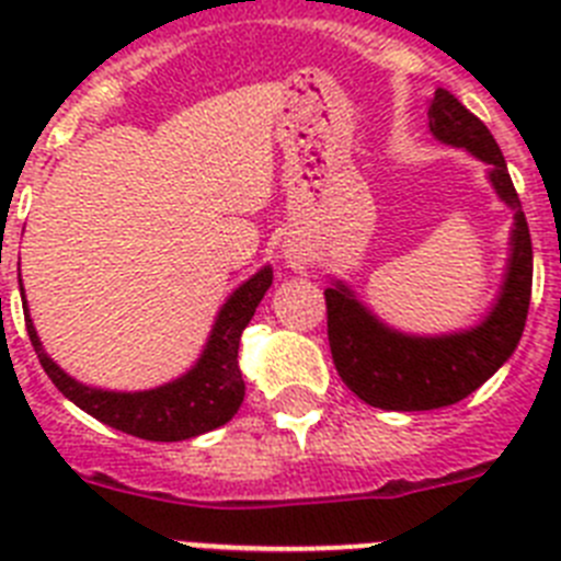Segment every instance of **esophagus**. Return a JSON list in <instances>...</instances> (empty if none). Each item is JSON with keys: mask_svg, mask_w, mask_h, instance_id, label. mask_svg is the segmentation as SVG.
<instances>
[{"mask_svg": "<svg viewBox=\"0 0 561 561\" xmlns=\"http://www.w3.org/2000/svg\"><path fill=\"white\" fill-rule=\"evenodd\" d=\"M284 257H286V264H289L291 270H300V272L306 270V252L304 250H297V247L286 244Z\"/></svg>", "mask_w": 561, "mask_h": 561, "instance_id": "obj_1", "label": "esophagus"}]
</instances>
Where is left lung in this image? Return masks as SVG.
<instances>
[{"mask_svg": "<svg viewBox=\"0 0 561 561\" xmlns=\"http://www.w3.org/2000/svg\"><path fill=\"white\" fill-rule=\"evenodd\" d=\"M427 114L435 140L466 148L489 165V182L514 210V227L497 300L472 329L438 336L404 334L381 323L342 280L325 289L329 345L336 374L365 404L401 413L449 408L474 393L514 354L531 304V232L503 151L492 131L447 89H435Z\"/></svg>", "mask_w": 561, "mask_h": 561, "instance_id": "8db88e82", "label": "left lung"}]
</instances>
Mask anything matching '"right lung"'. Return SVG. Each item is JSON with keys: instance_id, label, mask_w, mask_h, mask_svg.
<instances>
[{"instance_id": "right-lung-1", "label": "right lung", "mask_w": 561, "mask_h": 561, "mask_svg": "<svg viewBox=\"0 0 561 561\" xmlns=\"http://www.w3.org/2000/svg\"><path fill=\"white\" fill-rule=\"evenodd\" d=\"M270 286L272 266H264L227 297L196 365L180 379L165 381L160 388L137 390V393L89 388L83 381L72 379L47 356L36 334V325L30 320V311L24 314V323H27L30 342L36 348L44 374L83 413L121 430V433L137 435V438L187 440L227 424L241 408L244 379L238 368V340Z\"/></svg>"}]
</instances>
